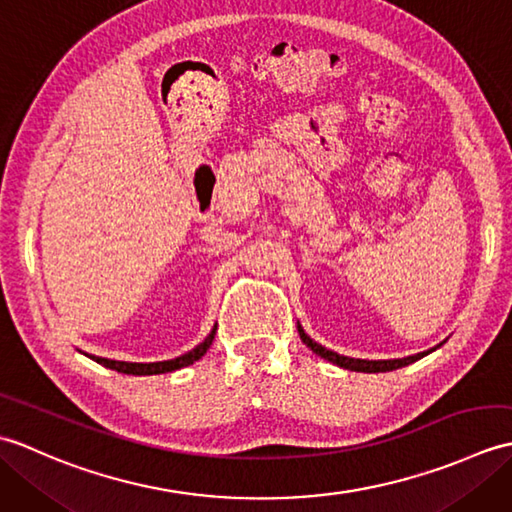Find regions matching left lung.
I'll return each instance as SVG.
<instances>
[{
	"label": "left lung",
	"mask_w": 512,
	"mask_h": 512,
	"mask_svg": "<svg viewBox=\"0 0 512 512\" xmlns=\"http://www.w3.org/2000/svg\"><path fill=\"white\" fill-rule=\"evenodd\" d=\"M297 330H299L301 341L306 343V345L310 347V350H312L314 354H319L321 358H325V361H330V363L339 365V367H343V369H352V372H365V374L391 372V369H398V367H405V365L416 363L418 358L427 356V354H431L433 350H436V347H431V350H427V352L413 354V356H407V358H391V361H365V358H350V356H341V354H336V352L328 350V347L319 345L317 341H312L306 332H303L301 325H297ZM438 347H440V345H438Z\"/></svg>",
	"instance_id": "8db88e82"
}]
</instances>
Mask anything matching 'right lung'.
Segmentation results:
<instances>
[{"label":"right lung","mask_w":512,"mask_h":512,"mask_svg":"<svg viewBox=\"0 0 512 512\" xmlns=\"http://www.w3.org/2000/svg\"><path fill=\"white\" fill-rule=\"evenodd\" d=\"M215 330L217 325L211 330V334L206 336V339L195 345L191 352L182 354L178 358H171V361H160V363H127V361H110V358H101V356H90L92 361H96L103 367H110V369H116V372L121 374H132V376H154V374H167V372H176V369L180 367H187V365H193L195 361H200V358L206 354V350H209L213 339H215Z\"/></svg>","instance_id":"obj_1"}]
</instances>
